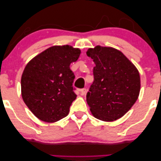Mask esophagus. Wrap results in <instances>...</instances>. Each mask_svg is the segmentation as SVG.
Here are the masks:
<instances>
[{
    "instance_id": "obj_1",
    "label": "esophagus",
    "mask_w": 161,
    "mask_h": 161,
    "mask_svg": "<svg viewBox=\"0 0 161 161\" xmlns=\"http://www.w3.org/2000/svg\"><path fill=\"white\" fill-rule=\"evenodd\" d=\"M86 92H87L86 88H83V89H80V93L81 96H84V95L86 93Z\"/></svg>"
}]
</instances>
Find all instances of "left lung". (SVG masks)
Here are the masks:
<instances>
[{
  "label": "left lung",
  "mask_w": 161,
  "mask_h": 161,
  "mask_svg": "<svg viewBox=\"0 0 161 161\" xmlns=\"http://www.w3.org/2000/svg\"><path fill=\"white\" fill-rule=\"evenodd\" d=\"M86 54L96 64L93 83L86 96L92 115L106 122L119 119L138 98V69L122 52L112 47L96 46L88 48Z\"/></svg>",
  "instance_id": "1"
}]
</instances>
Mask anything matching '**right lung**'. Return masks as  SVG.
<instances>
[{"mask_svg": "<svg viewBox=\"0 0 161 161\" xmlns=\"http://www.w3.org/2000/svg\"><path fill=\"white\" fill-rule=\"evenodd\" d=\"M80 54V49L69 45L54 46L26 65L21 76V95L38 119L54 123L69 113L77 96L73 92L75 75L70 64L75 62Z\"/></svg>", "mask_w": 161, "mask_h": 161, "instance_id": "obj_1", "label": "right lung"}]
</instances>
